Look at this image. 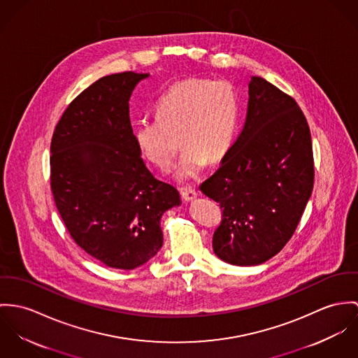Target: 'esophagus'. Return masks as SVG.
<instances>
[{
  "label": "esophagus",
  "mask_w": 358,
  "mask_h": 358,
  "mask_svg": "<svg viewBox=\"0 0 358 358\" xmlns=\"http://www.w3.org/2000/svg\"><path fill=\"white\" fill-rule=\"evenodd\" d=\"M181 196L184 201H194L195 199L198 198V192L192 188H181Z\"/></svg>",
  "instance_id": "1"
}]
</instances>
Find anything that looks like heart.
<instances>
[{
    "label": "heart",
    "mask_w": 358,
    "mask_h": 358,
    "mask_svg": "<svg viewBox=\"0 0 358 358\" xmlns=\"http://www.w3.org/2000/svg\"><path fill=\"white\" fill-rule=\"evenodd\" d=\"M238 120V93L228 80L187 78L173 83L157 103V118L141 120L134 140L144 159L169 170L184 145L174 176L198 178L207 159H222L232 147ZM180 141H178V137Z\"/></svg>",
    "instance_id": "heart-1"
}]
</instances>
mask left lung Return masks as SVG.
Here are the masks:
<instances>
[{"instance_id": "obj_1", "label": "left lung", "mask_w": 358, "mask_h": 358, "mask_svg": "<svg viewBox=\"0 0 358 358\" xmlns=\"http://www.w3.org/2000/svg\"><path fill=\"white\" fill-rule=\"evenodd\" d=\"M315 181L309 124L296 101L261 77L248 83L244 127L200 191L222 208L215 255L236 266L271 259L294 235Z\"/></svg>"}]
</instances>
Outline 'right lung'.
<instances>
[{"instance_id":"1","label":"right lung","mask_w":358,"mask_h":358,"mask_svg":"<svg viewBox=\"0 0 358 358\" xmlns=\"http://www.w3.org/2000/svg\"><path fill=\"white\" fill-rule=\"evenodd\" d=\"M150 74L103 77L67 107L50 144V188L71 238L110 268L130 271L158 254L160 218L181 204L137 148L129 115L134 87Z\"/></svg>"}]
</instances>
